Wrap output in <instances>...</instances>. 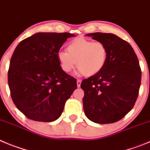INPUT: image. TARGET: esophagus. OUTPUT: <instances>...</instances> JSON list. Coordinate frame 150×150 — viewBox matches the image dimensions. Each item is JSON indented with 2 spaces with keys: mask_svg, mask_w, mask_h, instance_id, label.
<instances>
[{
  "mask_svg": "<svg viewBox=\"0 0 150 150\" xmlns=\"http://www.w3.org/2000/svg\"><path fill=\"white\" fill-rule=\"evenodd\" d=\"M81 79L77 80V86H78V87H80V86H81Z\"/></svg>",
  "mask_w": 150,
  "mask_h": 150,
  "instance_id": "34e87169",
  "label": "esophagus"
}]
</instances>
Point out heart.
<instances>
[{
    "mask_svg": "<svg viewBox=\"0 0 150 150\" xmlns=\"http://www.w3.org/2000/svg\"><path fill=\"white\" fill-rule=\"evenodd\" d=\"M67 52L58 53V59L64 72L69 73L75 68L86 76H92L101 70L107 59V49L100 41L77 38L69 43Z\"/></svg>",
    "mask_w": 150,
    "mask_h": 150,
    "instance_id": "obj_1",
    "label": "heart"
}]
</instances>
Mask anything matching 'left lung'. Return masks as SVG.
I'll return each mask as SVG.
<instances>
[{
	"instance_id": "left-lung-1",
	"label": "left lung",
	"mask_w": 150,
	"mask_h": 150,
	"mask_svg": "<svg viewBox=\"0 0 150 150\" xmlns=\"http://www.w3.org/2000/svg\"><path fill=\"white\" fill-rule=\"evenodd\" d=\"M107 49L104 67L83 80L81 87L85 115L92 122L112 124L122 119L133 108L139 92L141 71L129 43L111 33L87 34Z\"/></svg>"
}]
</instances>
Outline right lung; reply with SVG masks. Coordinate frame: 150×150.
<instances>
[{
    "mask_svg": "<svg viewBox=\"0 0 150 150\" xmlns=\"http://www.w3.org/2000/svg\"><path fill=\"white\" fill-rule=\"evenodd\" d=\"M71 33H38L17 46L8 83L14 103L26 117L52 122L61 116L77 81L62 70L58 53Z\"/></svg>",
    "mask_w": 150,
    "mask_h": 150,
    "instance_id": "add662e5",
    "label": "right lung"
}]
</instances>
